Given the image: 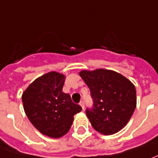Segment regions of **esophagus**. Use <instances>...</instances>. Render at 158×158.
I'll use <instances>...</instances> for the list:
<instances>
[{"instance_id": "esophagus-1", "label": "esophagus", "mask_w": 158, "mask_h": 158, "mask_svg": "<svg viewBox=\"0 0 158 158\" xmlns=\"http://www.w3.org/2000/svg\"><path fill=\"white\" fill-rule=\"evenodd\" d=\"M79 105L82 107L83 110H85V102H84V101H81V102H79Z\"/></svg>"}]
</instances>
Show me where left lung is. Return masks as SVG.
Here are the masks:
<instances>
[{"label": "left lung", "mask_w": 158, "mask_h": 158, "mask_svg": "<svg viewBox=\"0 0 158 158\" xmlns=\"http://www.w3.org/2000/svg\"><path fill=\"white\" fill-rule=\"evenodd\" d=\"M79 76L90 90L92 108L85 110L95 130L104 135L117 133L128 122L136 108V90L130 80L116 72L97 69Z\"/></svg>", "instance_id": "obj_1"}]
</instances>
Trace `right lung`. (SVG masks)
I'll use <instances>...</instances> for the list:
<instances>
[{"label":"right lung","instance_id":"right-lung-1","mask_svg":"<svg viewBox=\"0 0 158 158\" xmlns=\"http://www.w3.org/2000/svg\"><path fill=\"white\" fill-rule=\"evenodd\" d=\"M65 76L50 72L30 85L22 95L24 110L36 128L46 136L60 138L69 131L73 115L82 110L62 91Z\"/></svg>","mask_w":158,"mask_h":158}]
</instances>
